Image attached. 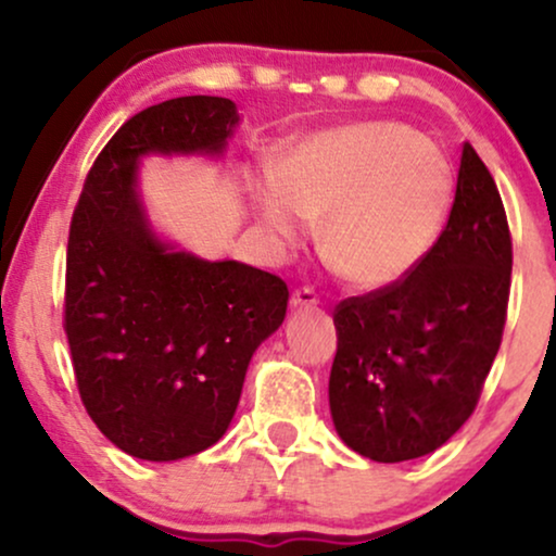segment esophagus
Listing matches in <instances>:
<instances>
[{"label":"esophagus","mask_w":556,"mask_h":556,"mask_svg":"<svg viewBox=\"0 0 556 556\" xmlns=\"http://www.w3.org/2000/svg\"><path fill=\"white\" fill-rule=\"evenodd\" d=\"M316 303H318V295L314 287H300V290L292 292L290 298L292 308H316Z\"/></svg>","instance_id":"1"}]
</instances>
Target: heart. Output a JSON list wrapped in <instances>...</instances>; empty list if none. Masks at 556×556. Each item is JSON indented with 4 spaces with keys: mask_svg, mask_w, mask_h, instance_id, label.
<instances>
[{
    "mask_svg": "<svg viewBox=\"0 0 556 556\" xmlns=\"http://www.w3.org/2000/svg\"><path fill=\"white\" fill-rule=\"evenodd\" d=\"M455 193L452 167L413 127L361 123L318 132L292 146L279 180L256 201L264 225L298 242L321 223L329 266L363 290L405 279L431 253Z\"/></svg>",
    "mask_w": 556,
    "mask_h": 556,
    "instance_id": "b5f03b06",
    "label": "heart"
}]
</instances>
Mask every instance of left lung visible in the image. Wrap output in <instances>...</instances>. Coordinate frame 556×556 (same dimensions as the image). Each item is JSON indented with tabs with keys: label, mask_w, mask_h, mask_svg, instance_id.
Here are the masks:
<instances>
[{
	"label": "left lung",
	"mask_w": 556,
	"mask_h": 556,
	"mask_svg": "<svg viewBox=\"0 0 556 556\" xmlns=\"http://www.w3.org/2000/svg\"><path fill=\"white\" fill-rule=\"evenodd\" d=\"M513 238L494 177L463 146L437 245L400 282L334 308L329 407L342 442L376 463L439 450L481 397L507 321Z\"/></svg>",
	"instance_id": "left-lung-1"
}]
</instances>
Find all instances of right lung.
Instances as JSON below:
<instances>
[{"label":"right lung","instance_id":"right-lung-1","mask_svg":"<svg viewBox=\"0 0 556 556\" xmlns=\"http://www.w3.org/2000/svg\"><path fill=\"white\" fill-rule=\"evenodd\" d=\"M238 110L180 96L132 114L96 156L70 222L65 334L86 413L138 460L198 455L225 437L253 353L287 314V285L203 261L151 232L136 180L146 154H222Z\"/></svg>","mask_w":556,"mask_h":556}]
</instances>
